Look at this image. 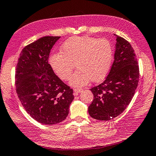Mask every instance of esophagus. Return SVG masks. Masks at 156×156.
<instances>
[{"mask_svg": "<svg viewBox=\"0 0 156 156\" xmlns=\"http://www.w3.org/2000/svg\"><path fill=\"white\" fill-rule=\"evenodd\" d=\"M82 91H83V89H79V88H75V89H74V90H73V92H74V93H73V94H74L75 96H77L78 94L81 93Z\"/></svg>", "mask_w": 156, "mask_h": 156, "instance_id": "1", "label": "esophagus"}]
</instances>
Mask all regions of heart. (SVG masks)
<instances>
[{
    "instance_id": "b5f03b06",
    "label": "heart",
    "mask_w": 156,
    "mask_h": 156,
    "mask_svg": "<svg viewBox=\"0 0 156 156\" xmlns=\"http://www.w3.org/2000/svg\"><path fill=\"white\" fill-rule=\"evenodd\" d=\"M62 53H54L49 57L54 71L63 80H67L74 69H78L69 79L73 87H82L90 79L97 82L103 79L110 69L113 60V47L107 39L87 36L73 37L61 46Z\"/></svg>"
}]
</instances>
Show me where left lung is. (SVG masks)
Listing matches in <instances>:
<instances>
[{"label": "left lung", "mask_w": 156, "mask_h": 156, "mask_svg": "<svg viewBox=\"0 0 156 156\" xmlns=\"http://www.w3.org/2000/svg\"><path fill=\"white\" fill-rule=\"evenodd\" d=\"M116 37L114 62L105 80L91 88L94 99L88 107L92 118L112 119L130 104L139 79V69L133 47L124 38Z\"/></svg>", "instance_id": "obj_1"}]
</instances>
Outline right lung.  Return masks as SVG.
Segmentation results:
<instances>
[{"instance_id": "right-lung-1", "label": "right lung", "mask_w": 156, "mask_h": 156, "mask_svg": "<svg viewBox=\"0 0 156 156\" xmlns=\"http://www.w3.org/2000/svg\"><path fill=\"white\" fill-rule=\"evenodd\" d=\"M60 38L43 37L26 46L16 66V92L22 105L32 118L46 125L64 121L74 99L73 90L48 63L51 49Z\"/></svg>"}]
</instances>
